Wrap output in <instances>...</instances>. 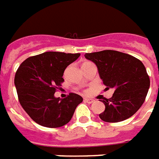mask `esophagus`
Masks as SVG:
<instances>
[{
  "mask_svg": "<svg viewBox=\"0 0 159 159\" xmlns=\"http://www.w3.org/2000/svg\"><path fill=\"white\" fill-rule=\"evenodd\" d=\"M84 101L85 102H87V103H89V104H91L94 102V100L93 99H89V98H84Z\"/></svg>",
  "mask_w": 159,
  "mask_h": 159,
  "instance_id": "1",
  "label": "esophagus"
}]
</instances>
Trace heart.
Wrapping results in <instances>:
<instances>
[{
	"mask_svg": "<svg viewBox=\"0 0 159 159\" xmlns=\"http://www.w3.org/2000/svg\"><path fill=\"white\" fill-rule=\"evenodd\" d=\"M85 63H88V62H85ZM85 63H84V64H85Z\"/></svg>",
	"mask_w": 159,
	"mask_h": 159,
	"instance_id": "1",
	"label": "heart"
}]
</instances>
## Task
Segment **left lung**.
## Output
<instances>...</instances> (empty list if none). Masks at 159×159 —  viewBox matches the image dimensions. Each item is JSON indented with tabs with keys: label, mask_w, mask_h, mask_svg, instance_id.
<instances>
[{
	"label": "left lung",
	"mask_w": 159,
	"mask_h": 159,
	"mask_svg": "<svg viewBox=\"0 0 159 159\" xmlns=\"http://www.w3.org/2000/svg\"><path fill=\"white\" fill-rule=\"evenodd\" d=\"M94 62L106 89H115L110 99L101 101L105 111L99 115L107 122H119L131 117L142 107L150 86L146 68L138 58L115 50L85 53Z\"/></svg>",
	"instance_id": "1"
}]
</instances>
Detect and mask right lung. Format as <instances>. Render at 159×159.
I'll use <instances>...</instances> for the list:
<instances>
[{
  "label": "right lung",
  "mask_w": 159,
  "mask_h": 159,
  "mask_svg": "<svg viewBox=\"0 0 159 159\" xmlns=\"http://www.w3.org/2000/svg\"><path fill=\"white\" fill-rule=\"evenodd\" d=\"M80 53L46 52L27 58L15 75L19 102L35 122L50 128L66 125L72 118L80 95L70 93L64 99L54 97L61 88L64 72Z\"/></svg>",
  "instance_id": "1"
}]
</instances>
